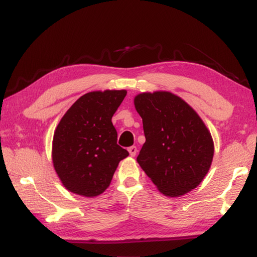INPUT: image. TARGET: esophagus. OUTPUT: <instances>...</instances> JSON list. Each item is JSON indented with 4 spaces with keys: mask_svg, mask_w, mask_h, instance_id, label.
Segmentation results:
<instances>
[{
    "mask_svg": "<svg viewBox=\"0 0 257 257\" xmlns=\"http://www.w3.org/2000/svg\"><path fill=\"white\" fill-rule=\"evenodd\" d=\"M128 151H129L130 156H132V157H135L136 155H137V152H138V150H137V147H135V146H133V147H129V148H128Z\"/></svg>",
    "mask_w": 257,
    "mask_h": 257,
    "instance_id": "1",
    "label": "esophagus"
}]
</instances>
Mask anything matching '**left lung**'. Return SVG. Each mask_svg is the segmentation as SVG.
Instances as JSON below:
<instances>
[{
	"instance_id": "8db88e82",
	"label": "left lung",
	"mask_w": 257,
	"mask_h": 257,
	"mask_svg": "<svg viewBox=\"0 0 257 257\" xmlns=\"http://www.w3.org/2000/svg\"><path fill=\"white\" fill-rule=\"evenodd\" d=\"M135 107L146 137L137 161L147 176L167 196L195 189L214 155L211 134L199 114L169 91L139 94Z\"/></svg>"
}]
</instances>
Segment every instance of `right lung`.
<instances>
[{
  "label": "right lung",
  "instance_id": "right-lung-1",
  "mask_svg": "<svg viewBox=\"0 0 257 257\" xmlns=\"http://www.w3.org/2000/svg\"><path fill=\"white\" fill-rule=\"evenodd\" d=\"M125 95V90L87 92L59 121L53 138V165L70 192L88 198L101 194L119 162L129 156L117 145L111 122Z\"/></svg>",
  "mask_w": 257,
  "mask_h": 257
}]
</instances>
